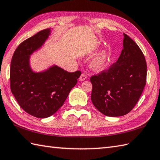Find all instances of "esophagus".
Instances as JSON below:
<instances>
[{
    "label": "esophagus",
    "mask_w": 160,
    "mask_h": 160,
    "mask_svg": "<svg viewBox=\"0 0 160 160\" xmlns=\"http://www.w3.org/2000/svg\"><path fill=\"white\" fill-rule=\"evenodd\" d=\"M87 75L85 74V73H82L81 74V76H80V78H79V80L80 81H84V80H85L86 79H87Z\"/></svg>",
    "instance_id": "1"
}]
</instances>
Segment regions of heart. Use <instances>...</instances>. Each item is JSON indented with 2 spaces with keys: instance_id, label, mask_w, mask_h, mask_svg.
<instances>
[{
  "instance_id": "heart-1",
  "label": "heart",
  "mask_w": 160,
  "mask_h": 160,
  "mask_svg": "<svg viewBox=\"0 0 160 160\" xmlns=\"http://www.w3.org/2000/svg\"><path fill=\"white\" fill-rule=\"evenodd\" d=\"M111 52L108 49H104L95 56L90 63L91 69L94 71H101L107 67L109 62Z\"/></svg>"
}]
</instances>
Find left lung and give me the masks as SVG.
<instances>
[{
  "mask_svg": "<svg viewBox=\"0 0 160 160\" xmlns=\"http://www.w3.org/2000/svg\"><path fill=\"white\" fill-rule=\"evenodd\" d=\"M147 62L140 47L124 33L123 49L108 70L90 78L91 99L102 113L110 117L128 113L137 104L147 80Z\"/></svg>",
  "mask_w": 160,
  "mask_h": 160,
  "instance_id": "1",
  "label": "left lung"
}]
</instances>
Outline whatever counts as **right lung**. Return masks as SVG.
<instances>
[{
    "label": "right lung",
    "mask_w": 160,
    "mask_h": 160,
    "mask_svg": "<svg viewBox=\"0 0 160 160\" xmlns=\"http://www.w3.org/2000/svg\"><path fill=\"white\" fill-rule=\"evenodd\" d=\"M51 33L50 29L25 40L15 50L10 66V88L22 109L32 116L46 118L62 106L81 75L56 65L40 72L30 66V56L39 49Z\"/></svg>",
    "instance_id": "add662e5"
}]
</instances>
